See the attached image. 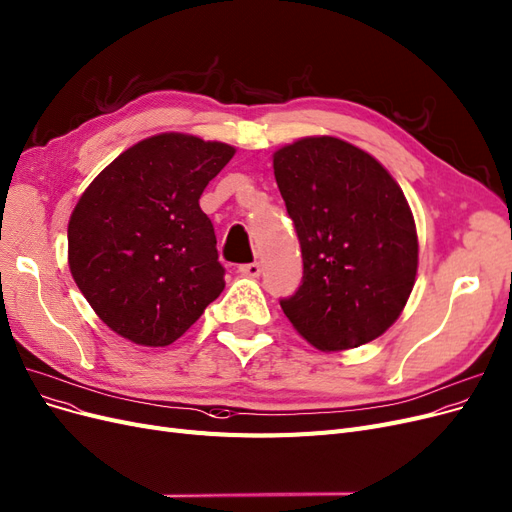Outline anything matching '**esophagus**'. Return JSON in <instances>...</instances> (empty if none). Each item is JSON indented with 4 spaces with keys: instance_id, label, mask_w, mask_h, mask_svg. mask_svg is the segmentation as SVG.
<instances>
[{
    "instance_id": "obj_1",
    "label": "esophagus",
    "mask_w": 512,
    "mask_h": 512,
    "mask_svg": "<svg viewBox=\"0 0 512 512\" xmlns=\"http://www.w3.org/2000/svg\"><path fill=\"white\" fill-rule=\"evenodd\" d=\"M260 264L258 262H250V264H241L239 267V273L245 275V277H258L260 275Z\"/></svg>"
}]
</instances>
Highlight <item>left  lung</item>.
<instances>
[{
    "mask_svg": "<svg viewBox=\"0 0 512 512\" xmlns=\"http://www.w3.org/2000/svg\"><path fill=\"white\" fill-rule=\"evenodd\" d=\"M273 173L303 252V284L281 301L320 351L375 341L407 305L419 241L402 188L373 154L332 135L273 152Z\"/></svg>",
    "mask_w": 512,
    "mask_h": 512,
    "instance_id": "obj_1",
    "label": "left lung"
}]
</instances>
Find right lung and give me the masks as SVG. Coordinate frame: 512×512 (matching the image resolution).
Wrapping results in <instances>:
<instances>
[{
  "instance_id": "add662e5",
  "label": "right lung",
  "mask_w": 512,
  "mask_h": 512,
  "mask_svg": "<svg viewBox=\"0 0 512 512\" xmlns=\"http://www.w3.org/2000/svg\"><path fill=\"white\" fill-rule=\"evenodd\" d=\"M235 148L188 133L133 144L88 184L67 224V262L99 320L135 345L165 347L224 290L199 199Z\"/></svg>"
}]
</instances>
